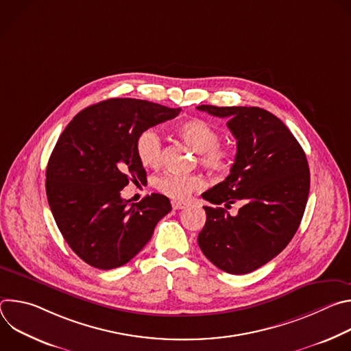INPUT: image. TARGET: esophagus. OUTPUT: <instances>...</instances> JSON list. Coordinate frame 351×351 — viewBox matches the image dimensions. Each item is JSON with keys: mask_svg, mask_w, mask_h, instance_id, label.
<instances>
[{"mask_svg": "<svg viewBox=\"0 0 351 351\" xmlns=\"http://www.w3.org/2000/svg\"><path fill=\"white\" fill-rule=\"evenodd\" d=\"M187 204L186 203H180V202H172V208L173 210H182V208H186Z\"/></svg>", "mask_w": 351, "mask_h": 351, "instance_id": "1", "label": "esophagus"}]
</instances>
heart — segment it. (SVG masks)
<instances>
[{"label": "heart", "instance_id": "heart-1", "mask_svg": "<svg viewBox=\"0 0 351 351\" xmlns=\"http://www.w3.org/2000/svg\"><path fill=\"white\" fill-rule=\"evenodd\" d=\"M178 133L199 154V162L215 172H228L233 162V153L229 147L221 145V133L204 119H189L178 126ZM164 144L156 128L144 129L136 138V153L144 167H158L162 161ZM157 190L173 199H184L194 190L204 186L197 175H182L167 172L154 182Z\"/></svg>", "mask_w": 351, "mask_h": 351}]
</instances>
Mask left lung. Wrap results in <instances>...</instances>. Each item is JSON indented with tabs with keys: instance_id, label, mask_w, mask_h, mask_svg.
<instances>
[{
	"instance_id": "left-lung-1",
	"label": "left lung",
	"mask_w": 351,
	"mask_h": 351,
	"mask_svg": "<svg viewBox=\"0 0 351 351\" xmlns=\"http://www.w3.org/2000/svg\"><path fill=\"white\" fill-rule=\"evenodd\" d=\"M226 118L237 153L229 176L203 193L217 207H204L207 221L198 245L219 269L244 275L265 265L293 239L310 193L307 157L286 125L258 107L199 106ZM242 207L232 217L224 209Z\"/></svg>"
}]
</instances>
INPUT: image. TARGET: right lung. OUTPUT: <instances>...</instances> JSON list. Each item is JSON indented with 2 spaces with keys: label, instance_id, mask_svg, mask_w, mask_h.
<instances>
[{
  "label": "right lung",
  "instance_id": "obj_1",
  "mask_svg": "<svg viewBox=\"0 0 351 351\" xmlns=\"http://www.w3.org/2000/svg\"><path fill=\"white\" fill-rule=\"evenodd\" d=\"M180 111L110 98L80 111L60 136L47 165V198L65 241L88 265L106 271L125 265L172 210L162 194L134 204L121 191L129 180L145 179L137 136Z\"/></svg>",
  "mask_w": 351,
  "mask_h": 351
}]
</instances>
